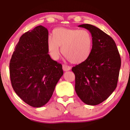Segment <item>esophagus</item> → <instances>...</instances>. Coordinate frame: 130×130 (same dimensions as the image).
<instances>
[{"label":"esophagus","mask_w":130,"mask_h":130,"mask_svg":"<svg viewBox=\"0 0 130 130\" xmlns=\"http://www.w3.org/2000/svg\"><path fill=\"white\" fill-rule=\"evenodd\" d=\"M62 69L64 71H70L71 68L69 67V66H68L67 65H62Z\"/></svg>","instance_id":"1"}]
</instances>
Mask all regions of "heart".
I'll return each instance as SVG.
<instances>
[{
	"mask_svg": "<svg viewBox=\"0 0 130 130\" xmlns=\"http://www.w3.org/2000/svg\"><path fill=\"white\" fill-rule=\"evenodd\" d=\"M93 38L86 30L58 28L54 30L53 37L48 38V48L54 59L62 53L71 62L80 63L89 58L92 50Z\"/></svg>",
	"mask_w": 130,
	"mask_h": 130,
	"instance_id": "heart-1",
	"label": "heart"
}]
</instances>
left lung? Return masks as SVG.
<instances>
[{
	"instance_id": "1",
	"label": "left lung",
	"mask_w": 130,
	"mask_h": 130,
	"mask_svg": "<svg viewBox=\"0 0 130 130\" xmlns=\"http://www.w3.org/2000/svg\"><path fill=\"white\" fill-rule=\"evenodd\" d=\"M92 34L93 46L89 58L73 67L75 89L82 101L88 105L101 103L117 87L121 58L115 41L96 27L84 24L78 26Z\"/></svg>"
}]
</instances>
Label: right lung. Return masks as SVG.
I'll list each match as a JSON object with an SVG mask.
<instances>
[{
	"mask_svg": "<svg viewBox=\"0 0 130 130\" xmlns=\"http://www.w3.org/2000/svg\"><path fill=\"white\" fill-rule=\"evenodd\" d=\"M48 31L38 26L20 38L10 62V77L17 95L27 104L41 107L49 101L62 66L48 54Z\"/></svg>",
	"mask_w": 130,
	"mask_h": 130,
	"instance_id": "right-lung-1",
	"label": "right lung"
}]
</instances>
